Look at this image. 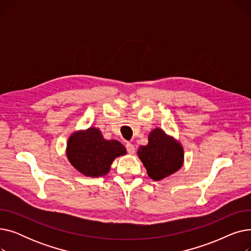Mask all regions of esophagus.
<instances>
[{
	"instance_id": "obj_1",
	"label": "esophagus",
	"mask_w": 251,
	"mask_h": 251,
	"mask_svg": "<svg viewBox=\"0 0 251 251\" xmlns=\"http://www.w3.org/2000/svg\"><path fill=\"white\" fill-rule=\"evenodd\" d=\"M126 149H127L128 153H130V154H134V152H135V148H134V146H133L132 143L127 142V143H126Z\"/></svg>"
}]
</instances>
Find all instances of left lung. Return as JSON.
Returning <instances> with one entry per match:
<instances>
[{
  "mask_svg": "<svg viewBox=\"0 0 251 251\" xmlns=\"http://www.w3.org/2000/svg\"><path fill=\"white\" fill-rule=\"evenodd\" d=\"M137 155L154 181H160L174 174L183 166L184 151L182 144L161 128L151 130L149 143L141 146Z\"/></svg>",
  "mask_w": 251,
  "mask_h": 251,
  "instance_id": "obj_1",
  "label": "left lung"
}]
</instances>
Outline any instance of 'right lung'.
Masks as SVG:
<instances>
[{"instance_id": "obj_1", "label": "right lung", "mask_w": 251, "mask_h": 251, "mask_svg": "<svg viewBox=\"0 0 251 251\" xmlns=\"http://www.w3.org/2000/svg\"><path fill=\"white\" fill-rule=\"evenodd\" d=\"M127 153L125 147L118 140L104 139L100 130L89 127L73 132L66 148L70 164L86 177L105 176L116 157Z\"/></svg>"}]
</instances>
